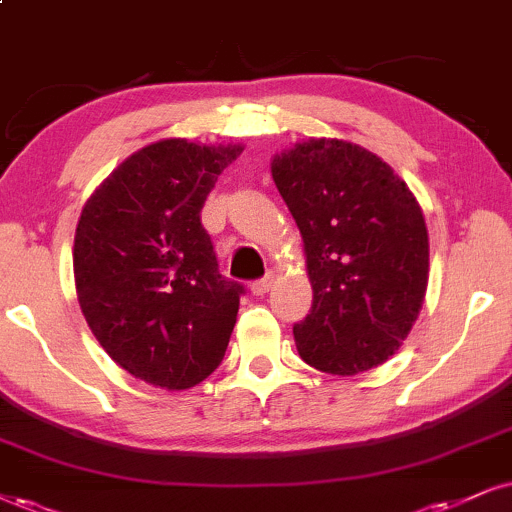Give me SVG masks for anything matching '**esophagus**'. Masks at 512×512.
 <instances>
[{
  "instance_id": "esophagus-1",
  "label": "esophagus",
  "mask_w": 512,
  "mask_h": 512,
  "mask_svg": "<svg viewBox=\"0 0 512 512\" xmlns=\"http://www.w3.org/2000/svg\"><path fill=\"white\" fill-rule=\"evenodd\" d=\"M270 285H273V273H266L261 277V280L251 282V294L254 296H263L270 289Z\"/></svg>"
}]
</instances>
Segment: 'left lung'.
<instances>
[{"instance_id":"left-lung-1","label":"left lung","mask_w":512,"mask_h":512,"mask_svg":"<svg viewBox=\"0 0 512 512\" xmlns=\"http://www.w3.org/2000/svg\"><path fill=\"white\" fill-rule=\"evenodd\" d=\"M273 180L304 237L313 306L294 323L299 356L358 375L394 356L418 318L430 242L420 204L372 151L308 140L273 159Z\"/></svg>"}]
</instances>
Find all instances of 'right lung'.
<instances>
[{"label": "right lung", "instance_id": "obj_1", "mask_svg": "<svg viewBox=\"0 0 512 512\" xmlns=\"http://www.w3.org/2000/svg\"><path fill=\"white\" fill-rule=\"evenodd\" d=\"M242 147L149 144L92 194L73 270L87 325L130 375L189 389L223 361L244 285L220 275L201 208Z\"/></svg>", "mask_w": 512, "mask_h": 512}]
</instances>
